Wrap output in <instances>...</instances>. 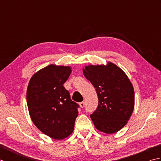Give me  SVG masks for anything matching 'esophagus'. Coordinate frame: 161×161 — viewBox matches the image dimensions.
<instances>
[{"instance_id":"1","label":"esophagus","mask_w":161,"mask_h":161,"mask_svg":"<svg viewBox=\"0 0 161 161\" xmlns=\"http://www.w3.org/2000/svg\"><path fill=\"white\" fill-rule=\"evenodd\" d=\"M80 106L81 108H84V106H85V102H80Z\"/></svg>"}]
</instances>
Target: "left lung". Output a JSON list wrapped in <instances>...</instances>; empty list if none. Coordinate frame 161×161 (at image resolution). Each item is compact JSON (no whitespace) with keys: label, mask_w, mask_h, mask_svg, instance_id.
<instances>
[{"label":"left lung","mask_w":161,"mask_h":161,"mask_svg":"<svg viewBox=\"0 0 161 161\" xmlns=\"http://www.w3.org/2000/svg\"><path fill=\"white\" fill-rule=\"evenodd\" d=\"M84 76L95 88L98 106L90 117L97 129L108 134L126 125L134 108V91L128 77L116 65L87 66Z\"/></svg>","instance_id":"obj_1"}]
</instances>
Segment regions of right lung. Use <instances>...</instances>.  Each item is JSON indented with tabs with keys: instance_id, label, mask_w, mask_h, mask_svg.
Returning a JSON list of instances; mask_svg holds the SVG:
<instances>
[{
	"instance_id": "obj_1",
	"label": "right lung",
	"mask_w": 161,
	"mask_h": 161,
	"mask_svg": "<svg viewBox=\"0 0 161 161\" xmlns=\"http://www.w3.org/2000/svg\"><path fill=\"white\" fill-rule=\"evenodd\" d=\"M69 66L50 65L33 75L27 90V104L34 124L44 134L56 140L74 130L80 107L64 86L71 73Z\"/></svg>"
}]
</instances>
